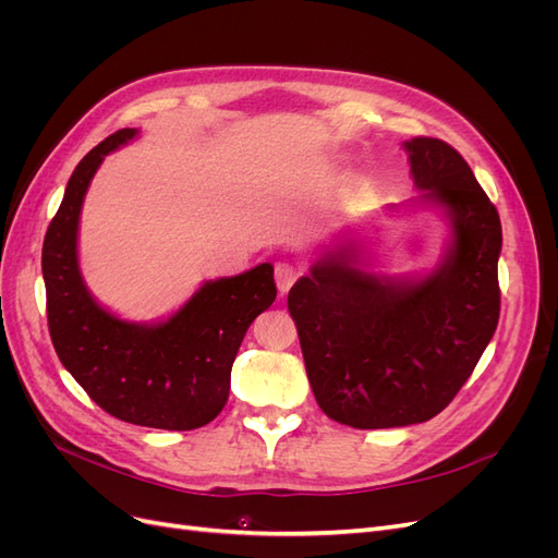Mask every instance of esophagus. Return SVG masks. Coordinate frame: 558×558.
Listing matches in <instances>:
<instances>
[{
    "instance_id": "34e87169",
    "label": "esophagus",
    "mask_w": 558,
    "mask_h": 558,
    "mask_svg": "<svg viewBox=\"0 0 558 558\" xmlns=\"http://www.w3.org/2000/svg\"><path fill=\"white\" fill-rule=\"evenodd\" d=\"M298 279V267L289 260H279L275 265V281H277V289L281 295H286L291 291V286L295 283Z\"/></svg>"
}]
</instances>
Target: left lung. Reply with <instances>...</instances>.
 Masks as SVG:
<instances>
[{
  "label": "left lung",
  "instance_id": "obj_1",
  "mask_svg": "<svg viewBox=\"0 0 558 558\" xmlns=\"http://www.w3.org/2000/svg\"><path fill=\"white\" fill-rule=\"evenodd\" d=\"M421 199L451 221L445 260L424 279L367 272L363 244L316 260L289 293L318 408L351 428H398L440 414L498 326L500 216L459 150L414 137Z\"/></svg>",
  "mask_w": 558,
  "mask_h": 558
}]
</instances>
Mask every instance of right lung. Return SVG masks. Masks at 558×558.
<instances>
[{"mask_svg":"<svg viewBox=\"0 0 558 558\" xmlns=\"http://www.w3.org/2000/svg\"><path fill=\"white\" fill-rule=\"evenodd\" d=\"M134 134V128L113 132L76 165L46 230L48 330L62 365L105 412L134 426L193 430L226 408L244 335L277 298L275 267L263 263L244 275L207 281L162 324H128L99 307L78 269L81 205L105 156Z\"/></svg>","mask_w":558,"mask_h":558,"instance_id":"add662e5","label":"right lung"}]
</instances>
